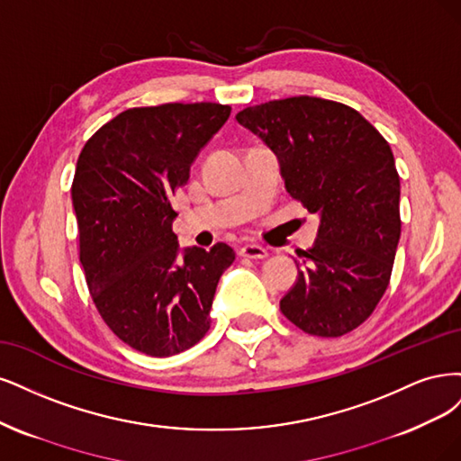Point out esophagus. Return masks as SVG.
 Wrapping results in <instances>:
<instances>
[{"label": "esophagus", "mask_w": 461, "mask_h": 461, "mask_svg": "<svg viewBox=\"0 0 461 461\" xmlns=\"http://www.w3.org/2000/svg\"><path fill=\"white\" fill-rule=\"evenodd\" d=\"M240 255L247 258H266L268 257V249H264L260 245H243L240 249Z\"/></svg>", "instance_id": "esophagus-1"}]
</instances>
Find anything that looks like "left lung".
<instances>
[{
  "label": "left lung",
  "mask_w": 461,
  "mask_h": 461,
  "mask_svg": "<svg viewBox=\"0 0 461 461\" xmlns=\"http://www.w3.org/2000/svg\"><path fill=\"white\" fill-rule=\"evenodd\" d=\"M235 118L274 151L289 195L320 216L281 312L310 335L356 330L389 287L400 240L391 145L358 111L310 95L247 107Z\"/></svg>",
  "instance_id": "obj_1"
}]
</instances>
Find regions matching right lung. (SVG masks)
<instances>
[{"instance_id": "right-lung-1", "label": "right lung", "mask_w": 461, "mask_h": 461, "mask_svg": "<svg viewBox=\"0 0 461 461\" xmlns=\"http://www.w3.org/2000/svg\"><path fill=\"white\" fill-rule=\"evenodd\" d=\"M220 103H165L114 116L86 141L72 182L80 262L95 308L131 348L167 358L211 328L226 243L180 250L172 197L230 118Z\"/></svg>"}]
</instances>
